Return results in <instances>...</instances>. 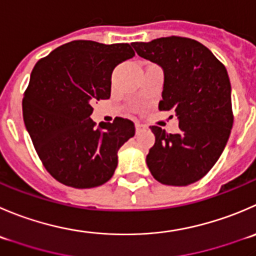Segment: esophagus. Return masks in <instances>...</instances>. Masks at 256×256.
Instances as JSON below:
<instances>
[{"label":"esophagus","instance_id":"obj_1","mask_svg":"<svg viewBox=\"0 0 256 256\" xmlns=\"http://www.w3.org/2000/svg\"><path fill=\"white\" fill-rule=\"evenodd\" d=\"M135 128H136V131H141V130H144V128H145V126L142 125V124H138V122H136L135 124Z\"/></svg>","mask_w":256,"mask_h":256}]
</instances>
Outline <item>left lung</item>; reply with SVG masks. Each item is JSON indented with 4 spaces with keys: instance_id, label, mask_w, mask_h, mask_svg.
<instances>
[{
    "instance_id": "1",
    "label": "left lung",
    "mask_w": 256,
    "mask_h": 256,
    "mask_svg": "<svg viewBox=\"0 0 256 256\" xmlns=\"http://www.w3.org/2000/svg\"><path fill=\"white\" fill-rule=\"evenodd\" d=\"M132 47L138 56L162 68L158 110L175 114L180 128L178 134H168L150 126L155 144L146 156L148 170L164 185H190L219 160L232 132V85L226 68L208 47L185 37L134 42Z\"/></svg>"
}]
</instances>
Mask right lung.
<instances>
[{
    "label": "right lung",
    "instance_id": "obj_1",
    "mask_svg": "<svg viewBox=\"0 0 256 256\" xmlns=\"http://www.w3.org/2000/svg\"><path fill=\"white\" fill-rule=\"evenodd\" d=\"M135 56L128 44L68 42L40 60L22 100L27 132L46 170L64 185L100 186L112 178L118 151L135 135L131 120L96 128L92 104L110 98L111 75Z\"/></svg>",
    "mask_w": 256,
    "mask_h": 256
}]
</instances>
